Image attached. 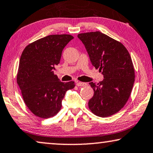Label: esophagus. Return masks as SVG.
<instances>
[{"label":"esophagus","instance_id":"obj_1","mask_svg":"<svg viewBox=\"0 0 153 153\" xmlns=\"http://www.w3.org/2000/svg\"><path fill=\"white\" fill-rule=\"evenodd\" d=\"M87 84L85 83V82H77V86H78V87H85V86H87Z\"/></svg>","mask_w":153,"mask_h":153}]
</instances>
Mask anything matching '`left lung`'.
Wrapping results in <instances>:
<instances>
[{
    "label": "left lung",
    "instance_id": "8db88e82",
    "mask_svg": "<svg viewBox=\"0 0 153 153\" xmlns=\"http://www.w3.org/2000/svg\"><path fill=\"white\" fill-rule=\"evenodd\" d=\"M85 45L94 67L104 77L97 85L90 82L94 96L89 108L100 117L120 111L130 98L134 82V68L130 55L121 43L99 31L77 35Z\"/></svg>",
    "mask_w": 153,
    "mask_h": 153
}]
</instances>
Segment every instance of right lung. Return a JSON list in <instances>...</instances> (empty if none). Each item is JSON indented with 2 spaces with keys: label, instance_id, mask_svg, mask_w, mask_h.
Returning <instances> with one entry per match:
<instances>
[{
  "label": "right lung",
  "instance_id": "add662e5",
  "mask_svg": "<svg viewBox=\"0 0 153 153\" xmlns=\"http://www.w3.org/2000/svg\"><path fill=\"white\" fill-rule=\"evenodd\" d=\"M74 39L70 34H52L25 47L21 54L16 81L23 101L32 113L42 119L59 112L66 92L75 82H62L54 74L66 44Z\"/></svg>",
  "mask_w": 153,
  "mask_h": 153
}]
</instances>
